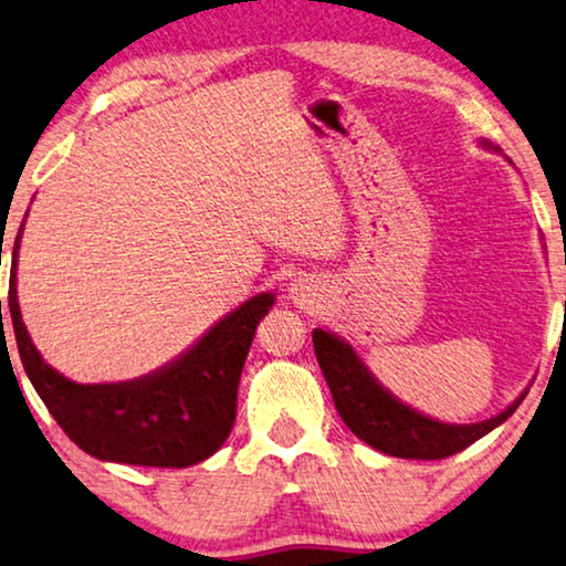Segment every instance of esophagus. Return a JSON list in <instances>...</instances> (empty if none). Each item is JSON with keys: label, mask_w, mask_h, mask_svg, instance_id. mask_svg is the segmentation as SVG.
I'll return each instance as SVG.
<instances>
[{"label": "esophagus", "mask_w": 566, "mask_h": 566, "mask_svg": "<svg viewBox=\"0 0 566 566\" xmlns=\"http://www.w3.org/2000/svg\"><path fill=\"white\" fill-rule=\"evenodd\" d=\"M290 297L300 311H315L321 303V290L318 284L307 282V279H297V282L290 287Z\"/></svg>", "instance_id": "34e87169"}]
</instances>
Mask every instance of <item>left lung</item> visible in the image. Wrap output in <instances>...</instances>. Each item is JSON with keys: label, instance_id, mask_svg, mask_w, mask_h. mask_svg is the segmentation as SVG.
Listing matches in <instances>:
<instances>
[{"label": "left lung", "instance_id": "1", "mask_svg": "<svg viewBox=\"0 0 566 566\" xmlns=\"http://www.w3.org/2000/svg\"><path fill=\"white\" fill-rule=\"evenodd\" d=\"M313 349L334 396L338 417L359 440L386 455L411 458V461H440L465 450L479 437L492 432L512 417L525 394L496 417L479 424H442L396 401L378 380L367 373L349 344L328 331H313Z\"/></svg>", "mask_w": 566, "mask_h": 566}]
</instances>
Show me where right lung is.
Masks as SVG:
<instances>
[{
	"mask_svg": "<svg viewBox=\"0 0 566 566\" xmlns=\"http://www.w3.org/2000/svg\"><path fill=\"white\" fill-rule=\"evenodd\" d=\"M22 230V228H20ZM12 251L10 315L14 342L30 382L74 446L101 461L186 469L214 455L238 413V382L255 326L274 295H259L217 323L184 357L129 382L80 386L43 361L22 323ZM2 315V300H0Z\"/></svg>",
	"mask_w": 566,
	"mask_h": 566,
	"instance_id": "right-lung-1",
	"label": "right lung"
}]
</instances>
